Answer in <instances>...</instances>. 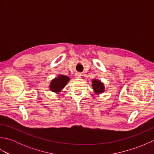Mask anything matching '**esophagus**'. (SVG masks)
I'll list each match as a JSON object with an SVG mask.
<instances>
[{"label": "esophagus", "instance_id": "obj_1", "mask_svg": "<svg viewBox=\"0 0 154 154\" xmlns=\"http://www.w3.org/2000/svg\"><path fill=\"white\" fill-rule=\"evenodd\" d=\"M75 77L77 78H81V74L79 73H77L75 74Z\"/></svg>", "mask_w": 154, "mask_h": 154}]
</instances>
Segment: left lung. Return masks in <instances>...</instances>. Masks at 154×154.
Here are the masks:
<instances>
[{"instance_id": "8db88e82", "label": "left lung", "mask_w": 154, "mask_h": 154, "mask_svg": "<svg viewBox=\"0 0 154 154\" xmlns=\"http://www.w3.org/2000/svg\"><path fill=\"white\" fill-rule=\"evenodd\" d=\"M92 86L94 93L97 94L103 93L104 91V84L99 80L94 79L92 81Z\"/></svg>"}]
</instances>
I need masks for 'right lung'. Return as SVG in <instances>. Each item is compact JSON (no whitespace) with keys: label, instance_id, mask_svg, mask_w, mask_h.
<instances>
[{"label":"right lung","instance_id":"obj_1","mask_svg":"<svg viewBox=\"0 0 154 154\" xmlns=\"http://www.w3.org/2000/svg\"><path fill=\"white\" fill-rule=\"evenodd\" d=\"M69 80V77L66 75H60L57 78H55L51 81L50 89L53 92L60 93Z\"/></svg>","mask_w":154,"mask_h":154}]
</instances>
